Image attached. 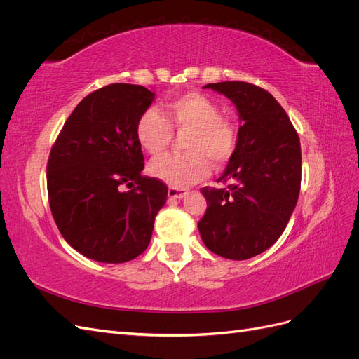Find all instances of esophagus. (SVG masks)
<instances>
[{
	"label": "esophagus",
	"mask_w": 359,
	"mask_h": 359,
	"mask_svg": "<svg viewBox=\"0 0 359 359\" xmlns=\"http://www.w3.org/2000/svg\"><path fill=\"white\" fill-rule=\"evenodd\" d=\"M168 196H169V199H182V198L187 196V191L186 190H181V189L170 187L168 190Z\"/></svg>",
	"instance_id": "1"
}]
</instances>
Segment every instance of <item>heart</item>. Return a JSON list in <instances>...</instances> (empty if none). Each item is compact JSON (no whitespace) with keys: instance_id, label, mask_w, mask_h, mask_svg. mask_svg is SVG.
Wrapping results in <instances>:
<instances>
[{"instance_id":"heart-1","label":"heart","mask_w":359,"mask_h":359,"mask_svg":"<svg viewBox=\"0 0 359 359\" xmlns=\"http://www.w3.org/2000/svg\"><path fill=\"white\" fill-rule=\"evenodd\" d=\"M166 117L157 107H148L136 123L139 147L151 156L161 154L169 145L172 128L189 132L184 136V154H168L149 165L156 180L173 189H186L208 177L211 165L223 166L233 154L236 132L222 118L220 107L198 93H187L165 104Z\"/></svg>"}]
</instances>
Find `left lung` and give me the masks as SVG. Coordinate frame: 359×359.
Wrapping results in <instances>:
<instances>
[{"label":"left lung","instance_id":"8db88e82","mask_svg":"<svg viewBox=\"0 0 359 359\" xmlns=\"http://www.w3.org/2000/svg\"><path fill=\"white\" fill-rule=\"evenodd\" d=\"M240 118L236 147L217 182L203 187L206 212L198 223L212 253L245 260L264 253L286 229L301 187V145L287 114L264 88L247 82L208 83Z\"/></svg>","mask_w":359,"mask_h":359}]
</instances>
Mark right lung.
<instances>
[{"mask_svg":"<svg viewBox=\"0 0 359 359\" xmlns=\"http://www.w3.org/2000/svg\"><path fill=\"white\" fill-rule=\"evenodd\" d=\"M154 99L142 85L103 86L74 107L50 149L53 220L76 252L97 262L123 264L142 255L166 203L165 184L142 177L136 140L137 119Z\"/></svg>","mask_w":359,"mask_h":359,"instance_id":"right-lung-1","label":"right lung"}]
</instances>
